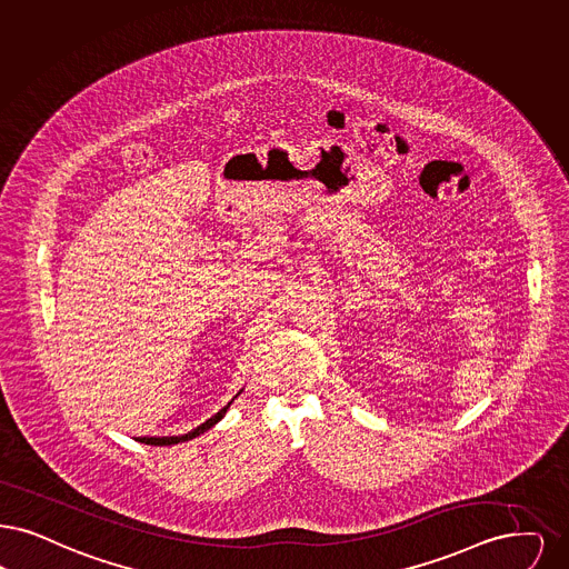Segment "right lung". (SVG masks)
<instances>
[{"label": "right lung", "mask_w": 569, "mask_h": 569, "mask_svg": "<svg viewBox=\"0 0 569 569\" xmlns=\"http://www.w3.org/2000/svg\"><path fill=\"white\" fill-rule=\"evenodd\" d=\"M241 391H243V389H241ZM241 391H239V393H241ZM239 393H237V396H239ZM237 396H234V398H237ZM234 398H232V400H234ZM232 400L228 402L224 409L218 410V412H216L211 419H207V421L201 423L199 428H194L192 432L182 433V436H159V438H157V436H150V438H139V442H143V445H154V447H169V445H178V442L192 440V438H197V436H201V433L207 432L209 428H213V426H216V423H218V421H220V419L227 415V410L230 409Z\"/></svg>", "instance_id": "obj_1"}]
</instances>
